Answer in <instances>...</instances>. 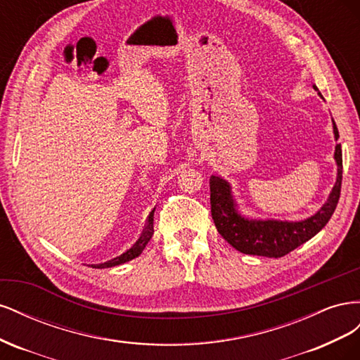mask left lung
<instances>
[{"mask_svg":"<svg viewBox=\"0 0 360 360\" xmlns=\"http://www.w3.org/2000/svg\"><path fill=\"white\" fill-rule=\"evenodd\" d=\"M319 91L317 85H312ZM321 99L324 97L319 91ZM333 136L335 141L340 138L335 120ZM333 159L336 162V181L329 193L328 200L320 207L317 213L302 221H281V219H257L249 217L240 212L230 181L221 176L210 177V204L212 217L217 231L236 248L238 252L248 255H259L269 258L284 257L297 246L308 242L315 234L320 233L332 217L338 200L341 193L342 181V151L341 144L335 146Z\"/></svg>","mask_w":360,"mask_h":360,"instance_id":"left-lung-1","label":"left lung"}]
</instances>
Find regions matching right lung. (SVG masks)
<instances>
[{
    "label": "right lung",
    "instance_id": "add662e5",
    "mask_svg": "<svg viewBox=\"0 0 360 360\" xmlns=\"http://www.w3.org/2000/svg\"><path fill=\"white\" fill-rule=\"evenodd\" d=\"M153 216H155V209L150 212L148 214V219H147V225L144 228L143 234H141V237L136 240V243L127 249L126 252H123L122 255H118L110 261H105V263H101V264H91L93 269H108V267H115V266H120V264H124L127 263V261L134 259L136 257L141 255V252H143L146 245L150 242L151 236H153Z\"/></svg>",
    "mask_w": 360,
    "mask_h": 360
}]
</instances>
